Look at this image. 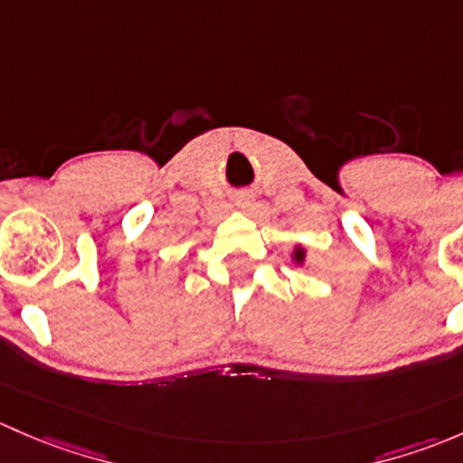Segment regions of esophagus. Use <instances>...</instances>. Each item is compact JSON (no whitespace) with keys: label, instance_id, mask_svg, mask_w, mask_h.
Masks as SVG:
<instances>
[{"label":"esophagus","instance_id":"1","mask_svg":"<svg viewBox=\"0 0 463 463\" xmlns=\"http://www.w3.org/2000/svg\"><path fill=\"white\" fill-rule=\"evenodd\" d=\"M238 204H241V207H250V204H251L250 194H242V196L238 198Z\"/></svg>","mask_w":463,"mask_h":463}]
</instances>
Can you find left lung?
Instances as JSON below:
<instances>
[{
  "label": "left lung",
  "instance_id": "obj_1",
  "mask_svg": "<svg viewBox=\"0 0 463 463\" xmlns=\"http://www.w3.org/2000/svg\"><path fill=\"white\" fill-rule=\"evenodd\" d=\"M289 259H292L294 265L303 267V265H305V259H307V250H305L303 245H294L292 256H289Z\"/></svg>",
  "mask_w": 463,
  "mask_h": 463
}]
</instances>
